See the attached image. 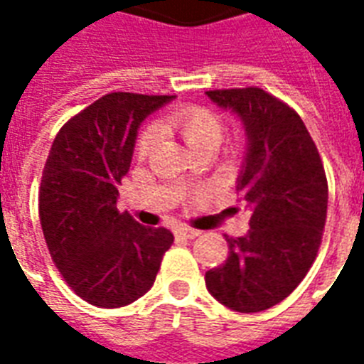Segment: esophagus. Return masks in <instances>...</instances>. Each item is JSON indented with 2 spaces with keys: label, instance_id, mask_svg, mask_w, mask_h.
I'll list each match as a JSON object with an SVG mask.
<instances>
[{
  "label": "esophagus",
  "instance_id": "esophagus-1",
  "mask_svg": "<svg viewBox=\"0 0 364 364\" xmlns=\"http://www.w3.org/2000/svg\"><path fill=\"white\" fill-rule=\"evenodd\" d=\"M176 234L177 236H181V238H187V240H193L196 238V236H200V230H196V228H191V227H177L176 228Z\"/></svg>",
  "mask_w": 364,
  "mask_h": 364
}]
</instances>
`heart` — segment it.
Returning a JSON list of instances; mask_svg holds the SVG:
<instances>
[{"instance_id":"b5f03b06","label":"heart","mask_w":364,"mask_h":364,"mask_svg":"<svg viewBox=\"0 0 364 364\" xmlns=\"http://www.w3.org/2000/svg\"><path fill=\"white\" fill-rule=\"evenodd\" d=\"M162 128L185 139L194 154L210 151L213 153L223 141L225 136V126L221 119L213 111L200 107V105H187L181 109L173 111L162 121ZM159 139V134L154 128H145L139 134L136 143V154L139 159H147L153 151L154 143Z\"/></svg>"}]
</instances>
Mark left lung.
<instances>
[{"mask_svg":"<svg viewBox=\"0 0 364 364\" xmlns=\"http://www.w3.org/2000/svg\"><path fill=\"white\" fill-rule=\"evenodd\" d=\"M240 117L247 153L236 191L249 232L228 238V259L205 272V287L240 314L268 310L304 279L321 245L328 187L317 147L299 113L262 88L210 90Z\"/></svg>","mask_w":364,"mask_h":364,"instance_id":"obj_1","label":"left lung"}]
</instances>
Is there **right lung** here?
<instances>
[{
    "instance_id": "1",
    "label": "right lung",
    "mask_w": 364,
    "mask_h": 364,
    "mask_svg": "<svg viewBox=\"0 0 364 364\" xmlns=\"http://www.w3.org/2000/svg\"><path fill=\"white\" fill-rule=\"evenodd\" d=\"M173 96L111 92L71 117L54 137L39 188L48 253L75 294L98 308H121L147 293L173 243L168 228H147L117 210L137 128Z\"/></svg>"
}]
</instances>
